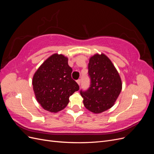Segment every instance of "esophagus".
<instances>
[{"mask_svg":"<svg viewBox=\"0 0 154 154\" xmlns=\"http://www.w3.org/2000/svg\"><path fill=\"white\" fill-rule=\"evenodd\" d=\"M76 82L78 83V84L79 85H80V83H81V80H80V79H78V80H76Z\"/></svg>","mask_w":154,"mask_h":154,"instance_id":"obj_1","label":"esophagus"}]
</instances>
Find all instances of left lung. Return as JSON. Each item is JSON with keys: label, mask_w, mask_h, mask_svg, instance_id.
Segmentation results:
<instances>
[{"label": "left lung", "mask_w": 154, "mask_h": 154, "mask_svg": "<svg viewBox=\"0 0 154 154\" xmlns=\"http://www.w3.org/2000/svg\"><path fill=\"white\" fill-rule=\"evenodd\" d=\"M88 69L91 85L87 91L81 90L80 94L85 108L99 114L114 105L122 91V83L113 63L104 54L92 57Z\"/></svg>", "instance_id": "left-lung-1"}]
</instances>
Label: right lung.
Masks as SVG:
<instances>
[{"label":"right lung","mask_w":154,"mask_h":154,"mask_svg":"<svg viewBox=\"0 0 154 154\" xmlns=\"http://www.w3.org/2000/svg\"><path fill=\"white\" fill-rule=\"evenodd\" d=\"M72 69L68 58L54 54L41 65L32 78V86L37 101L44 109L57 112L66 107L69 97L79 90L71 77Z\"/></svg>","instance_id":"1"}]
</instances>
